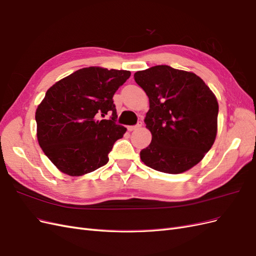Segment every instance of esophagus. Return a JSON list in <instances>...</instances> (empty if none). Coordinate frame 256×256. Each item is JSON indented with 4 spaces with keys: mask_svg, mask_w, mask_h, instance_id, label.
Instances as JSON below:
<instances>
[{
    "mask_svg": "<svg viewBox=\"0 0 256 256\" xmlns=\"http://www.w3.org/2000/svg\"><path fill=\"white\" fill-rule=\"evenodd\" d=\"M141 126H142V122L141 121H138V123L136 126H128V130H138L141 128Z\"/></svg>",
    "mask_w": 256,
    "mask_h": 256,
    "instance_id": "obj_1",
    "label": "esophagus"
}]
</instances>
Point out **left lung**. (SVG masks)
I'll return each instance as SVG.
<instances>
[{
	"label": "left lung",
	"mask_w": 256,
	"mask_h": 256,
	"mask_svg": "<svg viewBox=\"0 0 256 256\" xmlns=\"http://www.w3.org/2000/svg\"><path fill=\"white\" fill-rule=\"evenodd\" d=\"M148 97L144 123L152 141L140 152L146 166L168 174L184 173L212 148L217 133L218 102L194 72L156 65L135 72Z\"/></svg>",
	"instance_id": "obj_1"
}]
</instances>
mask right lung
Returning <instances> with one entry per match:
<instances>
[{"label":"right lung","mask_w":256,"mask_h":256,"mask_svg":"<svg viewBox=\"0 0 256 256\" xmlns=\"http://www.w3.org/2000/svg\"><path fill=\"white\" fill-rule=\"evenodd\" d=\"M128 70L81 68L54 83L36 112V137L45 155L70 176L90 173L108 162L114 144L126 132L117 124L114 94ZM111 114V118L100 120Z\"/></svg>","instance_id":"add662e5"}]
</instances>
